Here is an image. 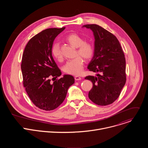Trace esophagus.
<instances>
[{
    "instance_id": "1",
    "label": "esophagus",
    "mask_w": 148,
    "mask_h": 148,
    "mask_svg": "<svg viewBox=\"0 0 148 148\" xmlns=\"http://www.w3.org/2000/svg\"><path fill=\"white\" fill-rule=\"evenodd\" d=\"M74 78L76 81H78V80H81V78L79 77V76H78V75H75L74 77Z\"/></svg>"
}]
</instances>
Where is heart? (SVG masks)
I'll list each match as a JSON object with an SVG mask.
<instances>
[{"mask_svg": "<svg viewBox=\"0 0 148 148\" xmlns=\"http://www.w3.org/2000/svg\"><path fill=\"white\" fill-rule=\"evenodd\" d=\"M66 40L72 46L77 48L76 57L73 60H69L63 66V70L67 74L71 75H79L82 71L84 60L91 59L94 54V47L90 42L84 41V39L77 34H70L66 37ZM53 57L58 61L62 59L58 44L55 43L51 50ZM81 57H80V56Z\"/></svg>", "mask_w": 148, "mask_h": 148, "instance_id": "obj_1", "label": "heart"}]
</instances>
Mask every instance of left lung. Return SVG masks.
Listing matches in <instances>:
<instances>
[{"mask_svg":"<svg viewBox=\"0 0 148 148\" xmlns=\"http://www.w3.org/2000/svg\"><path fill=\"white\" fill-rule=\"evenodd\" d=\"M95 38L94 55L88 69L97 73V77L88 75L85 79L92 81L93 86L89 98L101 106L113 103L119 96L126 82V61L117 38L97 25H86Z\"/></svg>","mask_w":148,"mask_h":148,"instance_id":"1","label":"left lung"}]
</instances>
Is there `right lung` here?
I'll return each mask as SVG.
<instances>
[{"label": "right lung", "mask_w": 148, "mask_h": 148, "mask_svg": "<svg viewBox=\"0 0 148 148\" xmlns=\"http://www.w3.org/2000/svg\"><path fill=\"white\" fill-rule=\"evenodd\" d=\"M64 29L50 28L41 32L29 41L23 54L21 69L23 86L32 102L43 110L57 108L74 83L71 75L51 81V77L56 79L61 75L51 50L55 38Z\"/></svg>", "instance_id": "obj_1"}]
</instances>
